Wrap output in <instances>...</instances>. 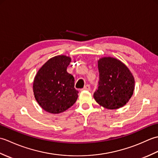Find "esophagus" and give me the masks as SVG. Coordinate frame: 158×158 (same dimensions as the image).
<instances>
[{
    "instance_id": "obj_1",
    "label": "esophagus",
    "mask_w": 158,
    "mask_h": 158,
    "mask_svg": "<svg viewBox=\"0 0 158 158\" xmlns=\"http://www.w3.org/2000/svg\"><path fill=\"white\" fill-rule=\"evenodd\" d=\"M90 89H91V88H90V85L89 84H87L84 86V88H83L81 90H90Z\"/></svg>"
}]
</instances>
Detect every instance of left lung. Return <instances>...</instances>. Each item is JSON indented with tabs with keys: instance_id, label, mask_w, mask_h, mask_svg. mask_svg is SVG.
<instances>
[{
	"instance_id": "1",
	"label": "left lung",
	"mask_w": 158,
	"mask_h": 158,
	"mask_svg": "<svg viewBox=\"0 0 158 158\" xmlns=\"http://www.w3.org/2000/svg\"><path fill=\"white\" fill-rule=\"evenodd\" d=\"M99 81L94 98L108 109L122 107L129 101L135 89V79L126 65L113 58H103L98 62Z\"/></svg>"
}]
</instances>
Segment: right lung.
I'll use <instances>...</instances> for the list:
<instances>
[{"mask_svg":"<svg viewBox=\"0 0 158 158\" xmlns=\"http://www.w3.org/2000/svg\"><path fill=\"white\" fill-rule=\"evenodd\" d=\"M70 60L65 56L53 57L39 69L35 77L33 83L35 99L49 113L65 111L78 98L75 79L66 71Z\"/></svg>","mask_w":158,"mask_h":158,"instance_id":"obj_1","label":"right lung"}]
</instances>
